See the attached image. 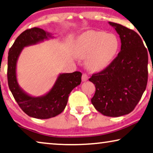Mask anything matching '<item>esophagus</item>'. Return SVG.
<instances>
[{"label": "esophagus", "mask_w": 153, "mask_h": 153, "mask_svg": "<svg viewBox=\"0 0 153 153\" xmlns=\"http://www.w3.org/2000/svg\"><path fill=\"white\" fill-rule=\"evenodd\" d=\"M88 75L86 74H83L82 76V82H85L86 80H88Z\"/></svg>", "instance_id": "1"}]
</instances>
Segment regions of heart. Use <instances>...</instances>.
Segmentation results:
<instances>
[{
	"mask_svg": "<svg viewBox=\"0 0 153 153\" xmlns=\"http://www.w3.org/2000/svg\"><path fill=\"white\" fill-rule=\"evenodd\" d=\"M117 47V40L113 34L90 31L77 38L74 52L78 58H86V64L89 69L97 71L110 62Z\"/></svg>",
	"mask_w": 153,
	"mask_h": 153,
	"instance_id": "1",
	"label": "heart"
}]
</instances>
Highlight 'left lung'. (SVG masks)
I'll return each mask as SVG.
<instances>
[{"label":"left lung","mask_w":153,"mask_h":153,"mask_svg":"<svg viewBox=\"0 0 153 153\" xmlns=\"http://www.w3.org/2000/svg\"><path fill=\"white\" fill-rule=\"evenodd\" d=\"M108 23L119 34L121 50L105 69L89 78L95 84L91 102L102 115L120 117L133 111L146 90L149 56L135 31L115 22Z\"/></svg>","instance_id":"obj_1"}]
</instances>
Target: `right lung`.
I'll use <instances>...</instances> for the list:
<instances>
[{
    "label": "right lung",
    "mask_w": 153,
    "mask_h": 153,
    "mask_svg": "<svg viewBox=\"0 0 153 153\" xmlns=\"http://www.w3.org/2000/svg\"><path fill=\"white\" fill-rule=\"evenodd\" d=\"M53 38V34L42 29H27L16 38L8 53L9 88L19 106L27 115L37 119H49L59 115L67 106L71 91L81 83L82 74L75 71L60 74L53 87L42 96H31L20 87L16 75L17 62L24 47Z\"/></svg>",
    "instance_id": "add662e5"
}]
</instances>
